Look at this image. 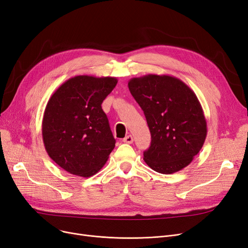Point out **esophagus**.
<instances>
[{
  "label": "esophagus",
  "instance_id": "34e87169",
  "mask_svg": "<svg viewBox=\"0 0 248 248\" xmlns=\"http://www.w3.org/2000/svg\"><path fill=\"white\" fill-rule=\"evenodd\" d=\"M124 143H127V144H132L133 142H134V138H133V136L132 135H127L125 138H124V140H123Z\"/></svg>",
  "mask_w": 248,
  "mask_h": 248
}]
</instances>
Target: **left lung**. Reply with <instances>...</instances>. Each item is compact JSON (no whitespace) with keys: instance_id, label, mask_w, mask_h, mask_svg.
<instances>
[{"instance_id":"obj_1","label":"left lung","mask_w":248,"mask_h":248,"mask_svg":"<svg viewBox=\"0 0 248 248\" xmlns=\"http://www.w3.org/2000/svg\"><path fill=\"white\" fill-rule=\"evenodd\" d=\"M151 134L144 160L160 173L177 172L191 163L204 144L207 127L195 93L181 79L147 75L129 81Z\"/></svg>"}]
</instances>
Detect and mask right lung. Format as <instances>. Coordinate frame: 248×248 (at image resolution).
<instances>
[{
	"label": "right lung",
	"instance_id": "add662e5",
	"mask_svg": "<svg viewBox=\"0 0 248 248\" xmlns=\"http://www.w3.org/2000/svg\"><path fill=\"white\" fill-rule=\"evenodd\" d=\"M117 78L77 76L54 92L46 106L42 135L55 163L72 175L92 177L106 163L115 139L101 104Z\"/></svg>",
	"mask_w": 248,
	"mask_h": 248
}]
</instances>
